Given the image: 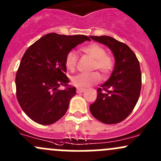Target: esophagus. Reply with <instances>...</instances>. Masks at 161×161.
I'll list each match as a JSON object with an SVG mask.
<instances>
[{
  "label": "esophagus",
  "mask_w": 161,
  "mask_h": 161,
  "mask_svg": "<svg viewBox=\"0 0 161 161\" xmlns=\"http://www.w3.org/2000/svg\"><path fill=\"white\" fill-rule=\"evenodd\" d=\"M85 89H83V88H77V92L78 93H81V92H85Z\"/></svg>",
  "instance_id": "1"
}]
</instances>
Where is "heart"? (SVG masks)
<instances>
[{"mask_svg": "<svg viewBox=\"0 0 161 161\" xmlns=\"http://www.w3.org/2000/svg\"><path fill=\"white\" fill-rule=\"evenodd\" d=\"M81 51L87 54L94 60L92 70H99L103 78H107L112 72L114 66L113 57L106 53V50L101 45L92 43L87 46L82 47ZM66 69L71 72H74L77 66V55L73 50L69 52L64 61ZM100 81V75L98 72L90 74H79L71 78V82L75 86L86 88L95 85Z\"/></svg>", "mask_w": 161, "mask_h": 161, "instance_id": "1", "label": "heart"}]
</instances>
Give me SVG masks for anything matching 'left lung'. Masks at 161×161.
Segmentation results:
<instances>
[{"mask_svg":"<svg viewBox=\"0 0 161 161\" xmlns=\"http://www.w3.org/2000/svg\"><path fill=\"white\" fill-rule=\"evenodd\" d=\"M90 38L108 46L115 58L113 72L97 89L90 112L104 124H117L130 114L139 98L142 75L139 60L128 45L111 36H90Z\"/></svg>","mask_w":161,"mask_h":161,"instance_id":"8db88e82","label":"left lung"}]
</instances>
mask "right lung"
<instances>
[{
    "label": "right lung",
    "mask_w": 161,
    "mask_h": 161,
    "mask_svg": "<svg viewBox=\"0 0 161 161\" xmlns=\"http://www.w3.org/2000/svg\"><path fill=\"white\" fill-rule=\"evenodd\" d=\"M90 39L55 32L43 36L24 53L15 76L16 97L22 111L35 122L51 125L65 114L75 87L69 85L65 57ZM66 88L63 91L59 87Z\"/></svg>",
    "instance_id": "obj_1"
}]
</instances>
